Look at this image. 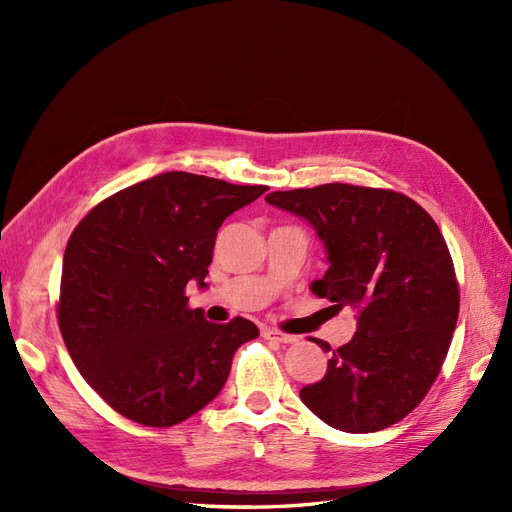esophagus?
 Wrapping results in <instances>:
<instances>
[{
    "label": "esophagus",
    "instance_id": "obj_1",
    "mask_svg": "<svg viewBox=\"0 0 512 512\" xmlns=\"http://www.w3.org/2000/svg\"><path fill=\"white\" fill-rule=\"evenodd\" d=\"M262 337H265V339H273V342H280V344H294V342H299L297 335H288V333L275 331V329H262Z\"/></svg>",
    "mask_w": 512,
    "mask_h": 512
}]
</instances>
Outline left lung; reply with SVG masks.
<instances>
[{"mask_svg": "<svg viewBox=\"0 0 512 512\" xmlns=\"http://www.w3.org/2000/svg\"><path fill=\"white\" fill-rule=\"evenodd\" d=\"M267 203L316 230L329 269L312 292L331 309L350 307L356 333L331 350L327 374L301 389L320 421L369 433L421 404L438 378L459 316V286L431 215L393 190L327 183L271 192Z\"/></svg>", "mask_w": 512, "mask_h": 512, "instance_id": "1", "label": "left lung"}]
</instances>
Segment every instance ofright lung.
Returning a JSON list of instances; mask_svg holds the SVG:
<instances>
[{
  "label": "right lung",
  "instance_id": "right-lung-1",
  "mask_svg": "<svg viewBox=\"0 0 512 512\" xmlns=\"http://www.w3.org/2000/svg\"><path fill=\"white\" fill-rule=\"evenodd\" d=\"M265 192L173 170L108 196L74 228L59 331L87 384L130 421L170 427L203 410L258 337L245 318L207 322L185 286L207 288L218 228Z\"/></svg>",
  "mask_w": 512,
  "mask_h": 512
}]
</instances>
